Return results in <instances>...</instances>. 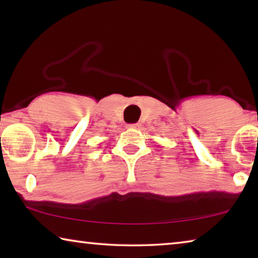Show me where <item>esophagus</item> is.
I'll return each mask as SVG.
<instances>
[{
    "instance_id": "1",
    "label": "esophagus",
    "mask_w": 258,
    "mask_h": 258,
    "mask_svg": "<svg viewBox=\"0 0 258 258\" xmlns=\"http://www.w3.org/2000/svg\"><path fill=\"white\" fill-rule=\"evenodd\" d=\"M128 128H132V130H139L140 127H141V124L140 123H137V124H130L128 126H127Z\"/></svg>"
}]
</instances>
